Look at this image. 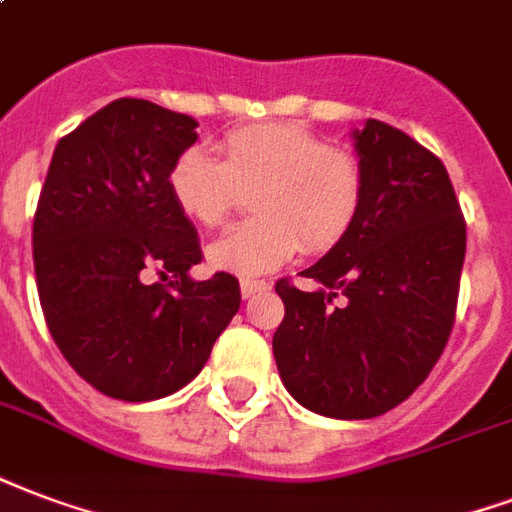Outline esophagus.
Masks as SVG:
<instances>
[{
  "instance_id": "34e87169",
  "label": "esophagus",
  "mask_w": 512,
  "mask_h": 512,
  "mask_svg": "<svg viewBox=\"0 0 512 512\" xmlns=\"http://www.w3.org/2000/svg\"><path fill=\"white\" fill-rule=\"evenodd\" d=\"M268 282H263V279H244L241 282V298H255L257 293H266L268 290Z\"/></svg>"
}]
</instances>
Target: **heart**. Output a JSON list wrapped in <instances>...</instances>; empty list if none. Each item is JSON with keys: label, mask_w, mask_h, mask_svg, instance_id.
Returning a JSON list of instances; mask_svg holds the SVG:
<instances>
[{"label": "heart", "mask_w": 512, "mask_h": 512, "mask_svg": "<svg viewBox=\"0 0 512 512\" xmlns=\"http://www.w3.org/2000/svg\"><path fill=\"white\" fill-rule=\"evenodd\" d=\"M222 160L192 146L170 165L168 189L181 214L219 227L238 189H254L257 219L230 230L206 249L208 266L236 276L268 274L301 249L328 252L361 211L363 170L350 151L328 146L301 124L276 121L227 132Z\"/></svg>", "instance_id": "b5f03b06"}]
</instances>
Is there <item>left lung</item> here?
I'll return each instance as SVG.
<instances>
[{"label": "left lung", "instance_id": "left-lung-1", "mask_svg": "<svg viewBox=\"0 0 512 512\" xmlns=\"http://www.w3.org/2000/svg\"><path fill=\"white\" fill-rule=\"evenodd\" d=\"M363 170L350 233L301 276L276 282L285 320L274 333L279 377L306 410L377 418L410 399L448 344L467 225L445 165L385 121L352 130ZM342 294L345 304L333 307Z\"/></svg>", "mask_w": 512, "mask_h": 512}]
</instances>
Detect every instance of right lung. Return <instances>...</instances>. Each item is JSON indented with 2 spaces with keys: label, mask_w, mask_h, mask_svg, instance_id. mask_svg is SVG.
Here are the masks:
<instances>
[{
  "label": "right lung",
  "mask_w": 512,
  "mask_h": 512,
  "mask_svg": "<svg viewBox=\"0 0 512 512\" xmlns=\"http://www.w3.org/2000/svg\"><path fill=\"white\" fill-rule=\"evenodd\" d=\"M198 121L121 97L56 143L32 246L45 323L67 363L121 401L170 396L195 380L241 306L236 276H189L200 238L168 173ZM151 270L174 276L151 283Z\"/></svg>",
  "instance_id": "obj_1"
}]
</instances>
